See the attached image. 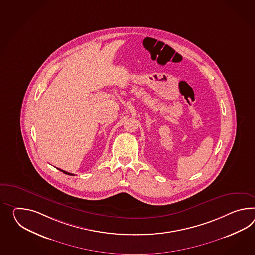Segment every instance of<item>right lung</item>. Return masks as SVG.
I'll return each mask as SVG.
<instances>
[{
  "label": "right lung",
  "mask_w": 255,
  "mask_h": 255,
  "mask_svg": "<svg viewBox=\"0 0 255 255\" xmlns=\"http://www.w3.org/2000/svg\"><path fill=\"white\" fill-rule=\"evenodd\" d=\"M59 170H61L62 172H63L64 174H67V175H71V176H75V174H72V173H69V172H67V171H64V170H62V169H61V168H58Z\"/></svg>",
  "instance_id": "1"
}]
</instances>
